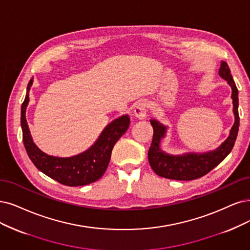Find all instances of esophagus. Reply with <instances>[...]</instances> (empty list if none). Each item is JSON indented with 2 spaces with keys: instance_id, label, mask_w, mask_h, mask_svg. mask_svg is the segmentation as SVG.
Wrapping results in <instances>:
<instances>
[{
  "instance_id": "esophagus-1",
  "label": "esophagus",
  "mask_w": 250,
  "mask_h": 250,
  "mask_svg": "<svg viewBox=\"0 0 250 250\" xmlns=\"http://www.w3.org/2000/svg\"><path fill=\"white\" fill-rule=\"evenodd\" d=\"M148 112V105L145 100H140L136 103L134 113L138 119H144Z\"/></svg>"
}]
</instances>
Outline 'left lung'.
<instances>
[{
	"label": "left lung",
	"mask_w": 250,
	"mask_h": 250,
	"mask_svg": "<svg viewBox=\"0 0 250 250\" xmlns=\"http://www.w3.org/2000/svg\"><path fill=\"white\" fill-rule=\"evenodd\" d=\"M219 75L228 81L232 87V99L234 105L235 123L228 139L214 151L207 153H188L184 155H169L160 149V142L165 137L166 126L156 120L151 119L153 127L152 142L148 150V162L152 170L159 176L174 180H193L204 176L217 165L223 162L232 151L237 139L239 130L238 113V89L233 80L232 74L226 62H221Z\"/></svg>",
	"instance_id": "left-lung-1"
}]
</instances>
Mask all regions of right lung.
<instances>
[{
    "mask_svg": "<svg viewBox=\"0 0 250 250\" xmlns=\"http://www.w3.org/2000/svg\"><path fill=\"white\" fill-rule=\"evenodd\" d=\"M33 79L27 84V94L21 105V124L22 141L27 155L36 166L48 177L68 187H81L99 180L103 176L111 158L113 146L130 125L127 115L119 117L108 125L97 142L90 148L72 158H55L44 153L33 142L25 119V109L29 103V90Z\"/></svg>",
    "mask_w": 250,
    "mask_h": 250,
    "instance_id": "add662e5",
    "label": "right lung"
}]
</instances>
